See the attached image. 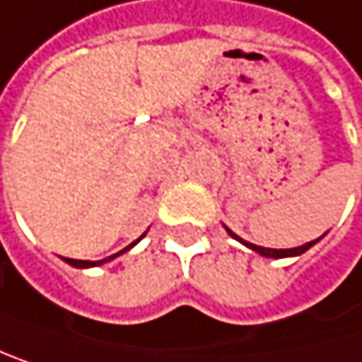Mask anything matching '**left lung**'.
I'll list each match as a JSON object with an SVG mask.
<instances>
[{
    "instance_id": "8db88e82",
    "label": "left lung",
    "mask_w": 362,
    "mask_h": 362,
    "mask_svg": "<svg viewBox=\"0 0 362 362\" xmlns=\"http://www.w3.org/2000/svg\"><path fill=\"white\" fill-rule=\"evenodd\" d=\"M234 239H239L232 230H228ZM241 243H245L250 250H254V252H258V254H262V256H267V258H284V256H298V254H304L310 245H315L317 241H310V243H306V245H300V247H291V250H272V247H260V245H254V243H247V241H243V239H239Z\"/></svg>"
}]
</instances>
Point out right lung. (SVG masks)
Segmentation results:
<instances>
[{"label": "right lung", "mask_w": 362, "mask_h": 362, "mask_svg": "<svg viewBox=\"0 0 362 362\" xmlns=\"http://www.w3.org/2000/svg\"><path fill=\"white\" fill-rule=\"evenodd\" d=\"M143 236H145V234H143ZM143 236H141V239H143ZM141 239H136V241H134L132 245H136V243H139ZM132 245H128L126 250H121L119 254L128 252V250H130ZM119 254H115V256H108V258H104V260H93V262H90V260H76V258H64V260L69 262V265H74V267H97V265H102V262H106V260H112V258H117Z\"/></svg>", "instance_id": "right-lung-1"}]
</instances>
